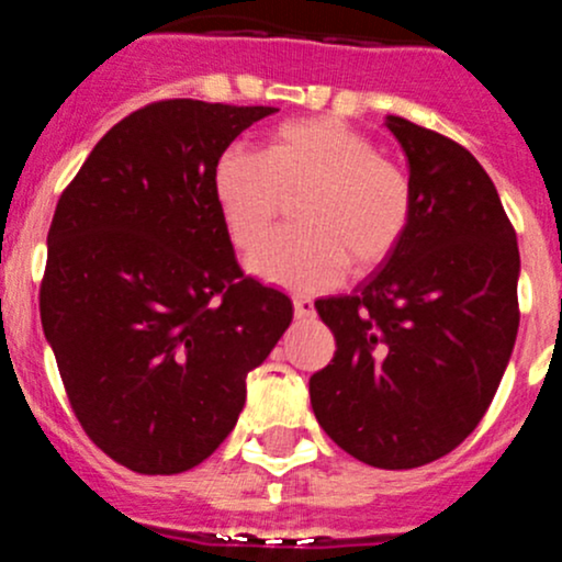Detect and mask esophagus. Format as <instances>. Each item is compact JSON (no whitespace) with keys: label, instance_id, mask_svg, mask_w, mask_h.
Masks as SVG:
<instances>
[{"label":"esophagus","instance_id":"esophagus-1","mask_svg":"<svg viewBox=\"0 0 562 562\" xmlns=\"http://www.w3.org/2000/svg\"><path fill=\"white\" fill-rule=\"evenodd\" d=\"M314 314H316L314 300L303 297V294H300V297H294V316H297V319H314Z\"/></svg>","mask_w":562,"mask_h":562}]
</instances>
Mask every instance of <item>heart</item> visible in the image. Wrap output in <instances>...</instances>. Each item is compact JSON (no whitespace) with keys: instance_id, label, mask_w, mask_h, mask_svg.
Returning <instances> with one entry per match:
<instances>
[{"instance_id":"b5f03b06","label":"heart","mask_w":562,"mask_h":562,"mask_svg":"<svg viewBox=\"0 0 562 562\" xmlns=\"http://www.w3.org/2000/svg\"><path fill=\"white\" fill-rule=\"evenodd\" d=\"M213 192L229 238L254 248L294 205L300 227L281 229L248 257L259 279L319 292L384 262L408 233V172L379 156L368 135L333 115L286 121L262 151L227 148L213 167Z\"/></svg>"}]
</instances>
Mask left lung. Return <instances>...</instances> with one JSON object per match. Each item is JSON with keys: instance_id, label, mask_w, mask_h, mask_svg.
Wrapping results in <instances>:
<instances>
[{"instance_id": "8db88e82", "label": "left lung", "mask_w": 562, "mask_h": 562, "mask_svg": "<svg viewBox=\"0 0 562 562\" xmlns=\"http://www.w3.org/2000/svg\"><path fill=\"white\" fill-rule=\"evenodd\" d=\"M408 159L401 246L351 294L316 300L335 357L311 406L344 452L406 471L460 447L493 403L517 340L519 248L471 151L386 115Z\"/></svg>"}]
</instances>
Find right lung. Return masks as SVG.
<instances>
[{
    "label": "right lung",
    "mask_w": 562,
    "mask_h": 562,
    "mask_svg": "<svg viewBox=\"0 0 562 562\" xmlns=\"http://www.w3.org/2000/svg\"><path fill=\"white\" fill-rule=\"evenodd\" d=\"M279 108L165 100L94 146L56 205L40 316L75 416L137 473L200 465L233 432L248 370L292 300L243 276L213 167Z\"/></svg>",
    "instance_id": "1"
}]
</instances>
